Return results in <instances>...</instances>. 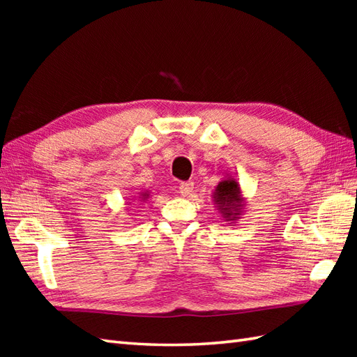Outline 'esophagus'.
<instances>
[{"instance_id":"obj_1","label":"esophagus","mask_w":357,"mask_h":357,"mask_svg":"<svg viewBox=\"0 0 357 357\" xmlns=\"http://www.w3.org/2000/svg\"><path fill=\"white\" fill-rule=\"evenodd\" d=\"M193 183L192 181H187V183H181V185H179V193L183 195V196H188V195H192V192H193Z\"/></svg>"}]
</instances>
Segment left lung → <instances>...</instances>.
Segmentation results:
<instances>
[{"instance_id":"obj_1","label":"left lung","mask_w":357,"mask_h":357,"mask_svg":"<svg viewBox=\"0 0 357 357\" xmlns=\"http://www.w3.org/2000/svg\"><path fill=\"white\" fill-rule=\"evenodd\" d=\"M218 213L222 216L224 221L234 224L242 216L245 210V198L242 196L241 185L236 178L225 176L221 183L215 187L211 195Z\"/></svg>"}]
</instances>
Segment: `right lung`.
<instances>
[{"label": "right lung", "mask_w": 357, "mask_h": 357, "mask_svg": "<svg viewBox=\"0 0 357 357\" xmlns=\"http://www.w3.org/2000/svg\"><path fill=\"white\" fill-rule=\"evenodd\" d=\"M138 198H139L141 202H146L150 198V192H141Z\"/></svg>", "instance_id": "add662e5"}]
</instances>
